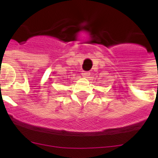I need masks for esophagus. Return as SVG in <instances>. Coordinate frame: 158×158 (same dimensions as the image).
I'll use <instances>...</instances> for the list:
<instances>
[{
	"label": "esophagus",
	"mask_w": 158,
	"mask_h": 158,
	"mask_svg": "<svg viewBox=\"0 0 158 158\" xmlns=\"http://www.w3.org/2000/svg\"><path fill=\"white\" fill-rule=\"evenodd\" d=\"M89 74H90V73L89 72H85V71H84V72L82 73V75L84 78H88L89 76Z\"/></svg>",
	"instance_id": "1"
}]
</instances>
